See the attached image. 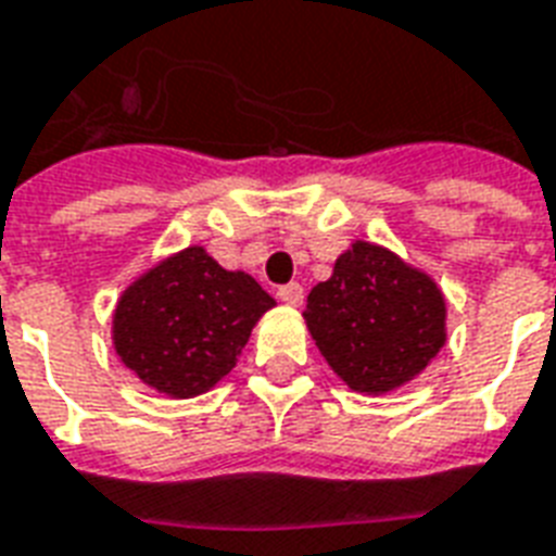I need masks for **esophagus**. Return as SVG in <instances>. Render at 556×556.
Returning <instances> with one entry per match:
<instances>
[{
  "label": "esophagus",
  "mask_w": 556,
  "mask_h": 556,
  "mask_svg": "<svg viewBox=\"0 0 556 556\" xmlns=\"http://www.w3.org/2000/svg\"><path fill=\"white\" fill-rule=\"evenodd\" d=\"M277 294H279V300L286 303V306H300V303H303V286H298V282H289V286H282Z\"/></svg>",
  "instance_id": "34e87169"
}]
</instances>
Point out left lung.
I'll return each instance as SVG.
<instances>
[{
    "mask_svg": "<svg viewBox=\"0 0 556 556\" xmlns=\"http://www.w3.org/2000/svg\"><path fill=\"white\" fill-rule=\"evenodd\" d=\"M306 327L353 392L415 380L445 344V298L433 279L386 247L356 241L306 298Z\"/></svg>",
    "mask_w": 556,
    "mask_h": 556,
    "instance_id": "left-lung-1",
    "label": "left lung"
}]
</instances>
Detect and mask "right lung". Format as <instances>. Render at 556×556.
Wrapping results in <instances>:
<instances>
[{"mask_svg": "<svg viewBox=\"0 0 556 556\" xmlns=\"http://www.w3.org/2000/svg\"><path fill=\"white\" fill-rule=\"evenodd\" d=\"M270 306L274 298L250 274L226 270L203 247H188L123 291L114 351L152 389L194 397L236 368Z\"/></svg>", "mask_w": 556, "mask_h": 556, "instance_id": "add662e5", "label": "right lung"}]
</instances>
